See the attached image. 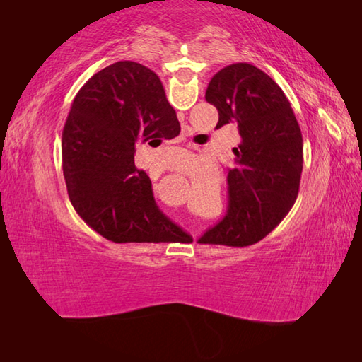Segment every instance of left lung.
I'll list each match as a JSON object with an SVG mask.
<instances>
[{
  "mask_svg": "<svg viewBox=\"0 0 362 362\" xmlns=\"http://www.w3.org/2000/svg\"><path fill=\"white\" fill-rule=\"evenodd\" d=\"M206 100L217 127L238 122L241 144L228 169V211L198 243L250 246L291 211L303 168V139L283 89L250 64H231L212 76Z\"/></svg>",
  "mask_w": 362,
  "mask_h": 362,
  "instance_id": "obj_1",
  "label": "left lung"
}]
</instances>
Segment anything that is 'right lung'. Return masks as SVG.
Listing matches in <instances>:
<instances>
[{
    "instance_id": "add662e5",
    "label": "right lung",
    "mask_w": 362,
    "mask_h": 362,
    "mask_svg": "<svg viewBox=\"0 0 362 362\" xmlns=\"http://www.w3.org/2000/svg\"><path fill=\"white\" fill-rule=\"evenodd\" d=\"M179 134L155 71L121 60L90 76L62 131L64 177L78 216L113 243L189 240L158 209L150 177L134 163L137 142L158 146Z\"/></svg>"
}]
</instances>
